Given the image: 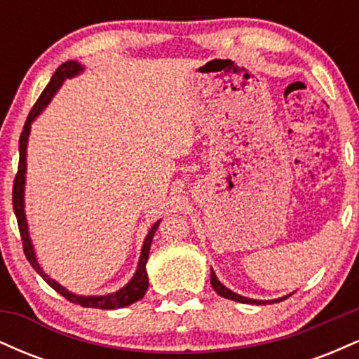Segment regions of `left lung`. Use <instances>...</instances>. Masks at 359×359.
<instances>
[{
    "instance_id": "8db88e82",
    "label": "left lung",
    "mask_w": 359,
    "mask_h": 359,
    "mask_svg": "<svg viewBox=\"0 0 359 359\" xmlns=\"http://www.w3.org/2000/svg\"><path fill=\"white\" fill-rule=\"evenodd\" d=\"M211 285L214 290L217 292V295H221V297L224 299H229V300H234V302H241V304H257V306H265V304H275V302H280V300H285L287 297H290L292 294L285 295V297H280V299H275V300H257V299H248V297H243L240 294H234L233 290H229V288H226L222 283L217 280L216 273H214V270L211 269Z\"/></svg>"
}]
</instances>
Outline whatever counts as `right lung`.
<instances>
[{
    "mask_svg": "<svg viewBox=\"0 0 359 359\" xmlns=\"http://www.w3.org/2000/svg\"><path fill=\"white\" fill-rule=\"evenodd\" d=\"M84 71V67L76 60H69L65 64H62L59 69H57L55 74L52 76L50 82L47 84V88L43 89V93L40 94V97L36 100V102L32 108L30 114H28L27 121H25L23 131L20 135V162H18V174L15 177L13 182V211L16 216V221H18V229L20 234H22V241H23V251L25 257H27L30 265L34 266L36 273L42 277L45 282L50 285L53 290L59 292L60 295H64L65 299L71 300L74 304H79L82 307H93V309H121L126 306H131L137 300L143 299L145 295L147 288H148V275H147V262H148V255H150V245L151 240H154V234L158 228L160 221H156L151 229L148 231L145 241H143L142 246V255H140V262L137 266V271H135L133 278L126 283L125 287L119 288L118 292H113V294L108 295H76L72 292H69L67 288H64L60 283H57L55 280L48 277L47 273L42 270V266L39 265L34 251V245H32L30 240V233H28V224H27V216H25V201H23V192H25V174H27V145H28V137H30V128L32 123L35 121V118L39 116L40 113L45 109V106L52 101L53 94L59 90L62 86V82L65 79H71V77L77 76V74Z\"/></svg>",
    "mask_w": 359,
    "mask_h": 359,
    "instance_id": "obj_1",
    "label": "right lung"
}]
</instances>
